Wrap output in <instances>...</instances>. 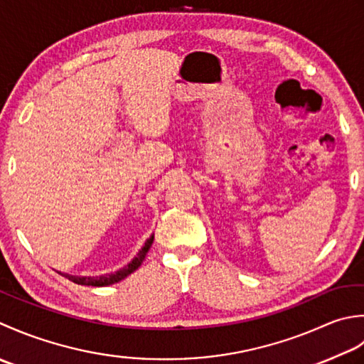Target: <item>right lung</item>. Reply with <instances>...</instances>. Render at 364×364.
I'll list each match as a JSON object with an SVG mask.
<instances>
[{"label":"right lung","mask_w":364,"mask_h":364,"mask_svg":"<svg viewBox=\"0 0 364 364\" xmlns=\"http://www.w3.org/2000/svg\"><path fill=\"white\" fill-rule=\"evenodd\" d=\"M152 242H154V234L149 237V239L146 240L144 247L138 251V255H136L135 257H133V261L129 262L127 265H125L124 269L117 270V272H114V273H108V275H102V277H73V275H65V273H61V275H64L68 279L73 281V283H77V284H81V286H95V287H100V286L114 284V283H117V281H121V279H124L125 277H129L130 273L135 272V270L138 269V267H139L141 264H143L144 257H146V255H147V251H149V248H151Z\"/></svg>","instance_id":"add662e5"}]
</instances>
